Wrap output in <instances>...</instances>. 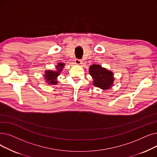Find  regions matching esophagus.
Here are the masks:
<instances>
[{
  "label": "esophagus",
  "mask_w": 157,
  "mask_h": 157,
  "mask_svg": "<svg viewBox=\"0 0 157 157\" xmlns=\"http://www.w3.org/2000/svg\"><path fill=\"white\" fill-rule=\"evenodd\" d=\"M82 60L81 59H75V63H76V65H81L82 64Z\"/></svg>",
  "instance_id": "1"
}]
</instances>
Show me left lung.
<instances>
[{"label":"left lung","mask_w":157,"mask_h":157,"mask_svg":"<svg viewBox=\"0 0 157 157\" xmlns=\"http://www.w3.org/2000/svg\"><path fill=\"white\" fill-rule=\"evenodd\" d=\"M89 73L92 77L93 85L103 90L111 88L114 81L113 72L108 71L99 65H92L90 67Z\"/></svg>","instance_id":"left-lung-1"}]
</instances>
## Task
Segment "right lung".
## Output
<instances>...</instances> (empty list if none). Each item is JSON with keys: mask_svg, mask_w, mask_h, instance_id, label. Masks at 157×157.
Masks as SVG:
<instances>
[{"mask_svg": "<svg viewBox=\"0 0 157 157\" xmlns=\"http://www.w3.org/2000/svg\"><path fill=\"white\" fill-rule=\"evenodd\" d=\"M65 63H59L56 66V71H45L44 78L46 80V82L48 84L56 85L58 81H56L57 77L60 74V72L63 70Z\"/></svg>", "mask_w": 157, "mask_h": 157, "instance_id": "1", "label": "right lung"}]
</instances>
